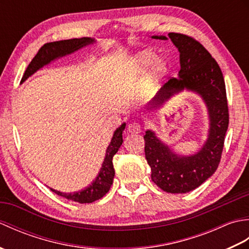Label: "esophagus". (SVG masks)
I'll use <instances>...</instances> for the list:
<instances>
[{"instance_id": "34e87169", "label": "esophagus", "mask_w": 249, "mask_h": 249, "mask_svg": "<svg viewBox=\"0 0 249 249\" xmlns=\"http://www.w3.org/2000/svg\"><path fill=\"white\" fill-rule=\"evenodd\" d=\"M128 131L131 134H139L141 131V124L139 122H131L127 127Z\"/></svg>"}]
</instances>
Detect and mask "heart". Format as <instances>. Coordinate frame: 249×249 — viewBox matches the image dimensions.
<instances>
[{"instance_id":"obj_1","label":"heart","mask_w":249,"mask_h":249,"mask_svg":"<svg viewBox=\"0 0 249 249\" xmlns=\"http://www.w3.org/2000/svg\"><path fill=\"white\" fill-rule=\"evenodd\" d=\"M154 57L155 53L152 51H144L140 53L129 65L130 78L134 79V80H137L141 73L143 72L144 68L154 60ZM167 71L168 64L165 60L158 59L155 62H153L150 71L145 73L143 79V88L145 91H150L153 88H155L157 83L166 76Z\"/></svg>"}]
</instances>
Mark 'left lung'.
<instances>
[{
  "label": "left lung",
  "instance_id": "obj_1",
  "mask_svg": "<svg viewBox=\"0 0 249 249\" xmlns=\"http://www.w3.org/2000/svg\"><path fill=\"white\" fill-rule=\"evenodd\" d=\"M169 38L179 51L181 70L178 78H170L151 103V108L184 89L199 93L208 106L211 128L209 139L197 154L178 156L158 140L151 130L144 135V153L152 169V181L163 192L185 194L199 187L217 169L223 154L229 125L226 84L217 62L194 37L169 33ZM166 40V36H153Z\"/></svg>",
  "mask_w": 249,
  "mask_h": 249
}]
</instances>
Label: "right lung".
<instances>
[{
    "label": "right lung",
    "instance_id": "1",
    "mask_svg": "<svg viewBox=\"0 0 249 249\" xmlns=\"http://www.w3.org/2000/svg\"><path fill=\"white\" fill-rule=\"evenodd\" d=\"M93 41L94 39L89 38V37H82V38L65 39L45 44L44 46L40 47V49L33 57V60L31 61L29 66L26 67V70L23 73V77L21 79V82H23L25 79H28L32 75V73L38 71L39 68H41L44 65L48 64L52 60L63 55L70 54L71 52L80 49L81 47L93 43ZM124 128L125 124L121 125V127L115 130L113 138L110 142L107 152H106V157L103 162V167L100 169L98 177L92 183V185H89V187L81 190V192H77L73 194L61 193L50 188L52 192L61 196V197L75 201V202L78 203H92L94 201L103 198L104 196L109 192L111 185H112L113 182L114 168L112 160L115 153L120 149L122 142H123L122 133H123Z\"/></svg>",
    "mask_w": 249,
    "mask_h": 249
}]
</instances>
